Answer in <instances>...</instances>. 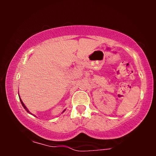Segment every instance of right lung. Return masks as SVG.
Returning a JSON list of instances; mask_svg holds the SVG:
<instances>
[{
  "label": "right lung",
  "mask_w": 156,
  "mask_h": 156,
  "mask_svg": "<svg viewBox=\"0 0 156 156\" xmlns=\"http://www.w3.org/2000/svg\"><path fill=\"white\" fill-rule=\"evenodd\" d=\"M19 98H20V102H21V104H22V105H23V108H25V109L27 111V112H28V113H30V112H29V111H28V109H27V107H26V106H25V104H23V101H22V100H21V99H20V96H19Z\"/></svg>",
  "instance_id": "right-lung-1"
}]
</instances>
